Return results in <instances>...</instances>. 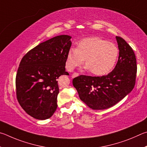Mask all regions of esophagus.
Here are the masks:
<instances>
[{
	"instance_id": "obj_1",
	"label": "esophagus",
	"mask_w": 147,
	"mask_h": 147,
	"mask_svg": "<svg viewBox=\"0 0 147 147\" xmlns=\"http://www.w3.org/2000/svg\"><path fill=\"white\" fill-rule=\"evenodd\" d=\"M78 76H79V74L78 73H77V72H75V73H74L73 74H72V76H71V78H76V77H78Z\"/></svg>"
}]
</instances>
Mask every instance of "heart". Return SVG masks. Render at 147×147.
<instances>
[{"label":"heart","instance_id":"obj_1","mask_svg":"<svg viewBox=\"0 0 147 147\" xmlns=\"http://www.w3.org/2000/svg\"><path fill=\"white\" fill-rule=\"evenodd\" d=\"M119 50L114 44L98 37L79 41L77 48H71L67 55L69 70L80 66L84 61L85 68L95 76H105L112 70L116 63Z\"/></svg>","mask_w":147,"mask_h":147}]
</instances>
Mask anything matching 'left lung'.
Here are the masks:
<instances>
[{"label": "left lung", "instance_id": "obj_1", "mask_svg": "<svg viewBox=\"0 0 147 147\" xmlns=\"http://www.w3.org/2000/svg\"><path fill=\"white\" fill-rule=\"evenodd\" d=\"M119 57L114 69L108 75L92 77L81 75L73 79L79 98L93 110H104L117 104L135 86L137 63L131 46L116 36Z\"/></svg>", "mask_w": 147, "mask_h": 147}]
</instances>
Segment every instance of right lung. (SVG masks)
Returning <instances> with one entry per match:
<instances>
[{
  "label": "right lung",
  "instance_id": "right-lung-1",
  "mask_svg": "<svg viewBox=\"0 0 147 147\" xmlns=\"http://www.w3.org/2000/svg\"><path fill=\"white\" fill-rule=\"evenodd\" d=\"M69 35L56 36L41 42L25 54L15 79L17 101L30 116L45 120L57 108L58 80L65 70L71 42Z\"/></svg>",
  "mask_w": 147,
  "mask_h": 147
}]
</instances>
